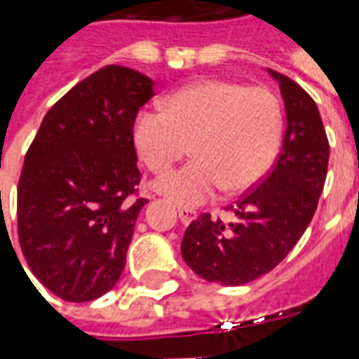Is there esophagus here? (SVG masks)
Here are the masks:
<instances>
[{"label": "esophagus", "instance_id": "obj_1", "mask_svg": "<svg viewBox=\"0 0 359 359\" xmlns=\"http://www.w3.org/2000/svg\"><path fill=\"white\" fill-rule=\"evenodd\" d=\"M179 217L182 221V225H190L198 217V211L190 210V208H179Z\"/></svg>", "mask_w": 359, "mask_h": 359}]
</instances>
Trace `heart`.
I'll return each mask as SVG.
<instances>
[{
	"instance_id": "1",
	"label": "heart",
	"mask_w": 359,
	"mask_h": 359,
	"mask_svg": "<svg viewBox=\"0 0 359 359\" xmlns=\"http://www.w3.org/2000/svg\"><path fill=\"white\" fill-rule=\"evenodd\" d=\"M283 111L267 88L229 81H202L179 90L167 109H142L134 118V148L154 172H163L188 151L190 161L157 179L156 188L179 205L210 202L226 187H254L275 161Z\"/></svg>"
}]
</instances>
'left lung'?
Returning <instances> with one entry per match:
<instances>
[{
  "label": "left lung",
  "mask_w": 359,
  "mask_h": 359,
  "mask_svg": "<svg viewBox=\"0 0 359 359\" xmlns=\"http://www.w3.org/2000/svg\"><path fill=\"white\" fill-rule=\"evenodd\" d=\"M267 73L278 82L286 111L277 163L236 202L233 223L202 213L182 238L187 265L210 283L241 286L275 269L306 233L323 192L329 140L316 102L292 79Z\"/></svg>",
  "instance_id": "8db88e82"
}]
</instances>
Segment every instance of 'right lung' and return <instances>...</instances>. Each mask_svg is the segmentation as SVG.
I'll use <instances>...</instances> for the list:
<instances>
[{"mask_svg":"<svg viewBox=\"0 0 359 359\" xmlns=\"http://www.w3.org/2000/svg\"><path fill=\"white\" fill-rule=\"evenodd\" d=\"M154 81L107 65L51 107L25 156L17 188L22 256L67 302L111 290L125 269L140 210L134 118Z\"/></svg>","mask_w":359,"mask_h":359,"instance_id":"add662e5","label":"right lung"}]
</instances>
